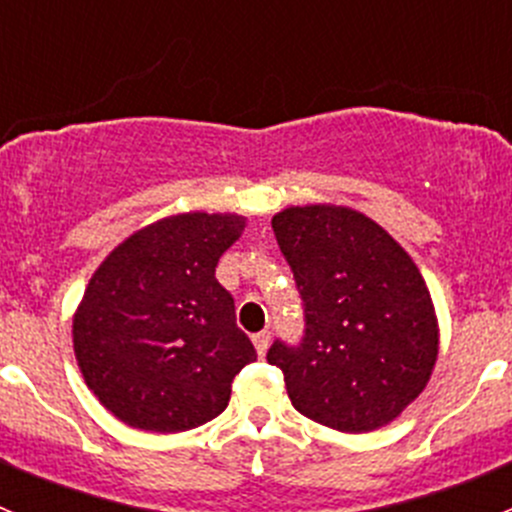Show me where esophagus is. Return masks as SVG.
<instances>
[{"mask_svg": "<svg viewBox=\"0 0 512 512\" xmlns=\"http://www.w3.org/2000/svg\"><path fill=\"white\" fill-rule=\"evenodd\" d=\"M252 344H255L257 354L265 356L267 354V347H270V332H257L255 337H252Z\"/></svg>", "mask_w": 512, "mask_h": 512, "instance_id": "34e87169", "label": "esophagus"}]
</instances>
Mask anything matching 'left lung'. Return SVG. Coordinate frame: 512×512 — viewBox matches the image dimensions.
<instances>
[{
  "label": "left lung",
  "mask_w": 512,
  "mask_h": 512,
  "mask_svg": "<svg viewBox=\"0 0 512 512\" xmlns=\"http://www.w3.org/2000/svg\"><path fill=\"white\" fill-rule=\"evenodd\" d=\"M272 230L304 307L302 342L267 352L292 406L337 431L386 426L426 389L438 356L421 272L384 227L342 205L287 208Z\"/></svg>",
  "instance_id": "obj_1"
}]
</instances>
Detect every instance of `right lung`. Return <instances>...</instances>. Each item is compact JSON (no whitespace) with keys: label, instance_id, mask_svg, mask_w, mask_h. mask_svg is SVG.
Returning a JSON list of instances; mask_svg holds the SVG:
<instances>
[{"label":"right lung","instance_id":"1","mask_svg":"<svg viewBox=\"0 0 512 512\" xmlns=\"http://www.w3.org/2000/svg\"><path fill=\"white\" fill-rule=\"evenodd\" d=\"M245 218L170 215L133 232L91 277L74 314L86 386L131 428L178 433L225 411L232 379L257 359L215 280Z\"/></svg>","mask_w":512,"mask_h":512}]
</instances>
